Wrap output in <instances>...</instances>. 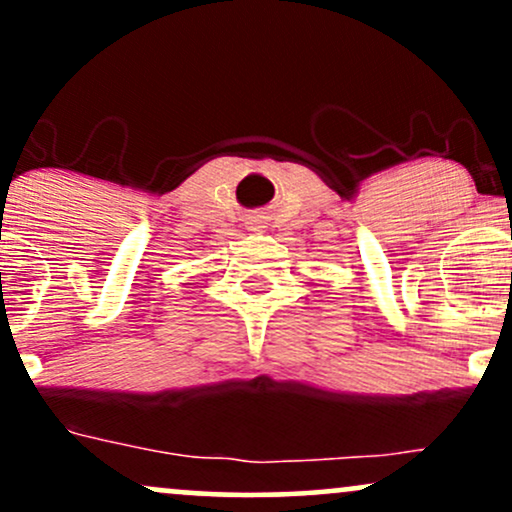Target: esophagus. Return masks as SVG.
Returning a JSON list of instances; mask_svg holds the SVG:
<instances>
[{
  "mask_svg": "<svg viewBox=\"0 0 512 512\" xmlns=\"http://www.w3.org/2000/svg\"><path fill=\"white\" fill-rule=\"evenodd\" d=\"M250 228H252V231H260V228H264V226H262V221H257V219H255V221L250 223Z\"/></svg>",
  "mask_w": 512,
  "mask_h": 512,
  "instance_id": "esophagus-1",
  "label": "esophagus"
}]
</instances>
